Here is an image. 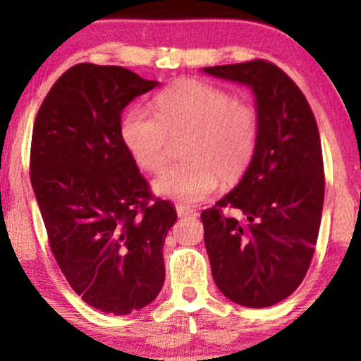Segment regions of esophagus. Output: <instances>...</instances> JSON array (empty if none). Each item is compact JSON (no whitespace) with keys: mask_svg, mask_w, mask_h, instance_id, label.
I'll list each match as a JSON object with an SVG mask.
<instances>
[{"mask_svg":"<svg viewBox=\"0 0 361 361\" xmlns=\"http://www.w3.org/2000/svg\"><path fill=\"white\" fill-rule=\"evenodd\" d=\"M176 214L180 215V217H195L197 214V210L190 209V207H185V205H176Z\"/></svg>","mask_w":361,"mask_h":361,"instance_id":"obj_1","label":"esophagus"}]
</instances>
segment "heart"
Segmentation results:
<instances>
[{"mask_svg":"<svg viewBox=\"0 0 361 361\" xmlns=\"http://www.w3.org/2000/svg\"><path fill=\"white\" fill-rule=\"evenodd\" d=\"M259 134L258 110L205 81L173 82L156 97V115L130 110L120 126L123 146L140 169L157 173L169 159V139H181L185 163L166 169L152 190L169 200L198 204L246 175Z\"/></svg>","mask_w":361,"mask_h":361,"instance_id":"heart-1","label":"heart"}]
</instances>
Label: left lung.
Segmentation results:
<instances>
[{
	"instance_id": "obj_1",
	"label": "left lung",
	"mask_w": 361,
	"mask_h": 361,
	"mask_svg": "<svg viewBox=\"0 0 361 361\" xmlns=\"http://www.w3.org/2000/svg\"><path fill=\"white\" fill-rule=\"evenodd\" d=\"M204 71L251 86L259 117L246 175L202 212L212 276L235 304L270 307L302 283L317 241L324 164L316 117L299 86L273 62L255 59Z\"/></svg>"
}]
</instances>
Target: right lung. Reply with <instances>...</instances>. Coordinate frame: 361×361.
<instances>
[{
  "label": "right lung",
  "mask_w": 361,
  "mask_h": 361,
  "mask_svg": "<svg viewBox=\"0 0 361 361\" xmlns=\"http://www.w3.org/2000/svg\"><path fill=\"white\" fill-rule=\"evenodd\" d=\"M157 85L122 66L76 64L54 82L32 132L30 180L54 258L86 304L115 316L161 292L176 222L120 135L122 110Z\"/></svg>",
  "instance_id": "add662e5"
}]
</instances>
